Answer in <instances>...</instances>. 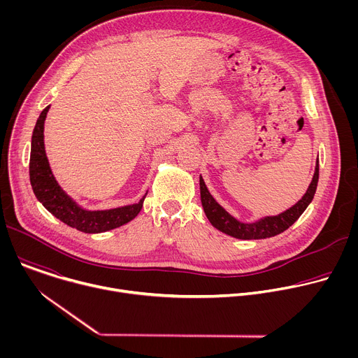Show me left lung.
Here are the masks:
<instances>
[{"instance_id": "1", "label": "left lung", "mask_w": 358, "mask_h": 358, "mask_svg": "<svg viewBox=\"0 0 358 358\" xmlns=\"http://www.w3.org/2000/svg\"><path fill=\"white\" fill-rule=\"evenodd\" d=\"M319 181V160L316 164V171L313 176V180L306 191V194L301 196L299 202L285 213L275 215V217H266L258 222L253 224H243L236 221L234 217H231L220 203L213 198L208 188L206 187V182L199 177V189H201V202L203 211H206L207 218L210 222L220 231L238 238V239H264L275 236L283 231H286L290 225H293L297 218L303 214V211L308 208L309 203L312 202Z\"/></svg>"}]
</instances>
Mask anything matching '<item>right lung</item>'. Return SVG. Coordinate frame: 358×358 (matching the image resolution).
Segmentation results:
<instances>
[{
    "mask_svg": "<svg viewBox=\"0 0 358 358\" xmlns=\"http://www.w3.org/2000/svg\"><path fill=\"white\" fill-rule=\"evenodd\" d=\"M49 106L42 110L36 120L29 159V180L36 198L42 206L66 225L76 228L86 234H99L122 227L137 217L143 207L144 196L133 206L108 211H86L76 206L75 201L69 198L65 191L58 185L45 155L43 145V123Z\"/></svg>",
    "mask_w": 358,
    "mask_h": 358,
    "instance_id": "add662e5",
    "label": "right lung"
}]
</instances>
